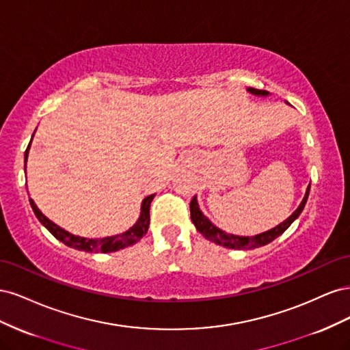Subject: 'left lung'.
<instances>
[{
  "mask_svg": "<svg viewBox=\"0 0 350 350\" xmlns=\"http://www.w3.org/2000/svg\"><path fill=\"white\" fill-rule=\"evenodd\" d=\"M247 90L252 94H256V96H267V94H269L267 90H258V89H254V88H248ZM310 188H311V184L308 185V188H306L305 197L301 201L299 207L296 208L288 219L282 221V224L278 225L276 228H273L267 232H262V234L254 235V237H238V235L226 234L225 230H221L217 226H215L203 215V211L200 210L198 203H197V196H194L193 200H191V203H189L191 220H193V224H194V226L197 228L200 234L206 237L211 242L219 243V245H224L226 248H234V250H254V248H258V247H262V245H267V243H270L271 241H274L278 237H280L283 232L293 224V220L298 219V216L302 213V210L305 207L306 200H308Z\"/></svg>",
  "mask_w": 350,
  "mask_h": 350,
  "instance_id": "left-lung-1",
  "label": "left lung"
}]
</instances>
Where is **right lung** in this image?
Instances as JSON below:
<instances>
[{
	"instance_id": "obj_1",
	"label": "right lung",
	"mask_w": 350,
	"mask_h": 350,
	"mask_svg": "<svg viewBox=\"0 0 350 350\" xmlns=\"http://www.w3.org/2000/svg\"><path fill=\"white\" fill-rule=\"evenodd\" d=\"M29 147H30V143L25 152V162L27 161ZM25 169H26V163H25ZM153 198H154V194L146 197L143 200L142 213L134 226H131L129 230L124 232L121 235H113V237L100 238V239H89V238H81V237L70 234V232L55 225L54 221H51L45 215H42V211L38 208L33 200L29 198V201L40 224L44 225L58 241L64 242L67 247L76 248L80 251H88V252H113V251H118L133 245V243L139 242L147 234V229H149V225H150V203Z\"/></svg>"
}]
</instances>
